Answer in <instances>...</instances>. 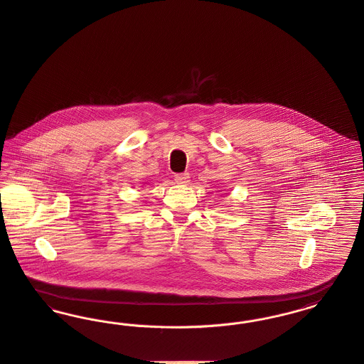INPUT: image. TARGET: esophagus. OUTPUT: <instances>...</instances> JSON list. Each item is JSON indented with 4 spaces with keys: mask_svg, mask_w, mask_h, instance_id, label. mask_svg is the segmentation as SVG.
<instances>
[{
    "mask_svg": "<svg viewBox=\"0 0 364 364\" xmlns=\"http://www.w3.org/2000/svg\"><path fill=\"white\" fill-rule=\"evenodd\" d=\"M189 181H191L189 173H176V175H175V182H176L178 185H188Z\"/></svg>",
    "mask_w": 364,
    "mask_h": 364,
    "instance_id": "1",
    "label": "esophagus"
}]
</instances>
